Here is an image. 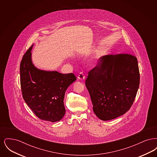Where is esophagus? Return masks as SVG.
<instances>
[{
    "label": "esophagus",
    "instance_id": "obj_1",
    "mask_svg": "<svg viewBox=\"0 0 157 157\" xmlns=\"http://www.w3.org/2000/svg\"><path fill=\"white\" fill-rule=\"evenodd\" d=\"M78 78L80 81H84V80H85V76L83 75V74L82 72H81V73L78 75Z\"/></svg>",
    "mask_w": 157,
    "mask_h": 157
}]
</instances>
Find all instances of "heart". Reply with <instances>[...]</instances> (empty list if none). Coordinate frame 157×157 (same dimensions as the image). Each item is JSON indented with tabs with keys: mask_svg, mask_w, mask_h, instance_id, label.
<instances>
[{
	"mask_svg": "<svg viewBox=\"0 0 157 157\" xmlns=\"http://www.w3.org/2000/svg\"><path fill=\"white\" fill-rule=\"evenodd\" d=\"M98 55H100V54H98Z\"/></svg>",
	"mask_w": 157,
	"mask_h": 157,
	"instance_id": "b5f03b06",
	"label": "heart"
}]
</instances>
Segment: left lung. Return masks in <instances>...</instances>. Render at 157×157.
<instances>
[{
    "label": "left lung",
    "mask_w": 157,
    "mask_h": 157,
    "mask_svg": "<svg viewBox=\"0 0 157 157\" xmlns=\"http://www.w3.org/2000/svg\"><path fill=\"white\" fill-rule=\"evenodd\" d=\"M89 72L85 85L98 118L109 121L129 109L140 85L136 58L129 54L105 55Z\"/></svg>",
    "instance_id": "left-lung-1"
}]
</instances>
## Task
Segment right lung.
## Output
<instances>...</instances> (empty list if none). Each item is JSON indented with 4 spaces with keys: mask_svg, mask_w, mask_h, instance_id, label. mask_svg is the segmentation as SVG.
<instances>
[{
    "mask_svg": "<svg viewBox=\"0 0 157 157\" xmlns=\"http://www.w3.org/2000/svg\"><path fill=\"white\" fill-rule=\"evenodd\" d=\"M33 46L23 55L20 65L23 98L39 119L58 122L65 113V92L76 78L72 73L63 74L36 67L32 59Z\"/></svg>",
    "mask_w": 157,
    "mask_h": 157,
    "instance_id": "add662e5",
    "label": "right lung"
}]
</instances>
